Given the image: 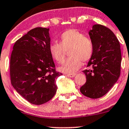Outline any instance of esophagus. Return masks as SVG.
Here are the masks:
<instances>
[{
  "instance_id": "34e87169",
  "label": "esophagus",
  "mask_w": 129,
  "mask_h": 129,
  "mask_svg": "<svg viewBox=\"0 0 129 129\" xmlns=\"http://www.w3.org/2000/svg\"><path fill=\"white\" fill-rule=\"evenodd\" d=\"M66 75H67L68 77L72 78V77H74V76L76 75V74H75V73H73V74H67Z\"/></svg>"
}]
</instances>
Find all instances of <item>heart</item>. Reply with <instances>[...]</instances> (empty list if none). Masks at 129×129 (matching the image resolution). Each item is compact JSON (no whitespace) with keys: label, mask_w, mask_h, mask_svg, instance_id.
<instances>
[{"label":"heart","mask_w":129,"mask_h":129,"mask_svg":"<svg viewBox=\"0 0 129 129\" xmlns=\"http://www.w3.org/2000/svg\"><path fill=\"white\" fill-rule=\"evenodd\" d=\"M70 57L66 59L59 67L63 73H72L81 66V60L88 61L92 57L94 46L92 40L76 29L63 32L59 37V43L53 42L49 45V51L54 60L61 63L64 59L66 51Z\"/></svg>","instance_id":"b5f03b06"}]
</instances>
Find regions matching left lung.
I'll return each instance as SVG.
<instances>
[{"instance_id": "obj_1", "label": "left lung", "mask_w": 129, "mask_h": 129, "mask_svg": "<svg viewBox=\"0 0 129 129\" xmlns=\"http://www.w3.org/2000/svg\"><path fill=\"white\" fill-rule=\"evenodd\" d=\"M94 43L92 57L84 70L86 82L80 88L84 95L91 99L100 98L116 83L121 72V49L114 34L107 27L95 24L89 32Z\"/></svg>"}]
</instances>
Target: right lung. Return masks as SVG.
I'll return each mask as SVG.
<instances>
[{
	"instance_id": "right-lung-1",
	"label": "right lung",
	"mask_w": 129,
	"mask_h": 129,
	"mask_svg": "<svg viewBox=\"0 0 129 129\" xmlns=\"http://www.w3.org/2000/svg\"><path fill=\"white\" fill-rule=\"evenodd\" d=\"M49 29L36 27L18 39L10 63L11 83L17 92L30 104L42 105L57 90L56 72L49 51Z\"/></svg>"
}]
</instances>
